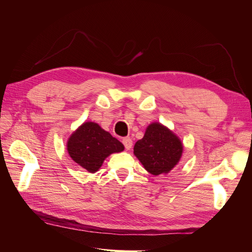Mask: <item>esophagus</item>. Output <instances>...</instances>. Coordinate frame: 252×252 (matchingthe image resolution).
I'll return each instance as SVG.
<instances>
[{
  "mask_svg": "<svg viewBox=\"0 0 252 252\" xmlns=\"http://www.w3.org/2000/svg\"><path fill=\"white\" fill-rule=\"evenodd\" d=\"M122 143H123L125 149H127V150L130 149L132 146V140L130 138H124L123 140H122Z\"/></svg>",
  "mask_w": 252,
  "mask_h": 252,
  "instance_id": "obj_1",
  "label": "esophagus"
}]
</instances>
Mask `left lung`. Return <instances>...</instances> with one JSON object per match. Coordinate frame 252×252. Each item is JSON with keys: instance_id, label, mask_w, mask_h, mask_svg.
Here are the masks:
<instances>
[{"instance_id": "1", "label": "left lung", "mask_w": 252, "mask_h": 252, "mask_svg": "<svg viewBox=\"0 0 252 252\" xmlns=\"http://www.w3.org/2000/svg\"><path fill=\"white\" fill-rule=\"evenodd\" d=\"M133 152L148 172L168 173L180 161L183 146L177 135L158 123L148 126L143 139L135 143Z\"/></svg>"}]
</instances>
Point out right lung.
<instances>
[{"label":"right lung","mask_w":252,"mask_h":252,"mask_svg":"<svg viewBox=\"0 0 252 252\" xmlns=\"http://www.w3.org/2000/svg\"><path fill=\"white\" fill-rule=\"evenodd\" d=\"M67 150L75 163L89 172H95L106 158L123 151L124 146L97 124L87 122L71 134Z\"/></svg>","instance_id":"1"}]
</instances>
